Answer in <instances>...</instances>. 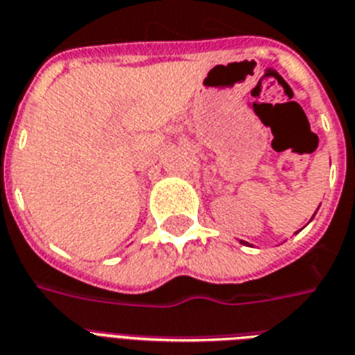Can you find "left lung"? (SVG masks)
<instances>
[{"instance_id":"1","label":"left lung","mask_w":355,"mask_h":355,"mask_svg":"<svg viewBox=\"0 0 355 355\" xmlns=\"http://www.w3.org/2000/svg\"><path fill=\"white\" fill-rule=\"evenodd\" d=\"M241 243H243V244H246V243H244V241H241Z\"/></svg>"}]
</instances>
